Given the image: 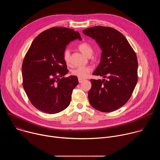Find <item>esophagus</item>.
Masks as SVG:
<instances>
[{
	"mask_svg": "<svg viewBox=\"0 0 160 160\" xmlns=\"http://www.w3.org/2000/svg\"><path fill=\"white\" fill-rule=\"evenodd\" d=\"M83 81V79H82V78H78V82H79V83H82Z\"/></svg>",
	"mask_w": 160,
	"mask_h": 160,
	"instance_id": "obj_1",
	"label": "esophagus"
}]
</instances>
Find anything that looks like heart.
<instances>
[{
  "mask_svg": "<svg viewBox=\"0 0 160 160\" xmlns=\"http://www.w3.org/2000/svg\"><path fill=\"white\" fill-rule=\"evenodd\" d=\"M78 48L83 54L88 57H90L93 52L92 45L86 42L80 43L78 45ZM62 57L65 62L68 64H69L70 62V50L66 49L63 51ZM91 71H92V67L91 66L77 67L72 71V75L82 79L87 77Z\"/></svg>",
  "mask_w": 160,
  "mask_h": 160,
  "instance_id": "obj_1",
  "label": "heart"
}]
</instances>
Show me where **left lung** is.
I'll return each instance as SVG.
<instances>
[{
    "instance_id": "obj_1",
    "label": "left lung",
    "mask_w": 160,
    "mask_h": 160,
    "mask_svg": "<svg viewBox=\"0 0 160 160\" xmlns=\"http://www.w3.org/2000/svg\"><path fill=\"white\" fill-rule=\"evenodd\" d=\"M83 33L94 38L102 49L101 62L91 79L90 104L102 112L115 111L127 103L138 82V58L125 37L115 28L96 26Z\"/></svg>"
}]
</instances>
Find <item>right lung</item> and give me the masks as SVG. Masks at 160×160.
<instances>
[{"mask_svg": "<svg viewBox=\"0 0 160 160\" xmlns=\"http://www.w3.org/2000/svg\"><path fill=\"white\" fill-rule=\"evenodd\" d=\"M77 38L82 40L73 29L51 28L33 40L25 56L22 86L33 106L42 112L56 114L70 104L78 81L75 76L64 77L68 70L62 54L70 42Z\"/></svg>", "mask_w": 160, "mask_h": 160, "instance_id": "add662e5", "label": "right lung"}]
</instances>
